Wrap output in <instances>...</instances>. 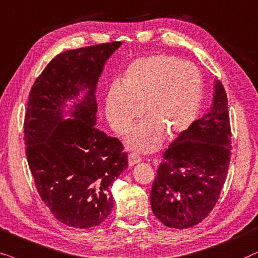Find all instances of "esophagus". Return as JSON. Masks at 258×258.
Instances as JSON below:
<instances>
[{"label": "esophagus", "mask_w": 258, "mask_h": 258, "mask_svg": "<svg viewBox=\"0 0 258 258\" xmlns=\"http://www.w3.org/2000/svg\"><path fill=\"white\" fill-rule=\"evenodd\" d=\"M142 160H143V158L137 153H131L128 156V165H130V166H133V165L140 163Z\"/></svg>", "instance_id": "esophagus-1"}]
</instances>
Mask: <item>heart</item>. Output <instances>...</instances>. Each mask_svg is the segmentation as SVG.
Wrapping results in <instances>:
<instances>
[{"label":"heart","instance_id":"1","mask_svg":"<svg viewBox=\"0 0 258 258\" xmlns=\"http://www.w3.org/2000/svg\"><path fill=\"white\" fill-rule=\"evenodd\" d=\"M203 80L190 62L169 54L136 60L127 68L121 87L112 86L106 94L105 112L109 125L120 136L132 131L144 115L147 118L133 133V149L151 152L164 136H180L197 118Z\"/></svg>","mask_w":258,"mask_h":258}]
</instances>
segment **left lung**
I'll return each mask as SVG.
<instances>
[{
	"mask_svg": "<svg viewBox=\"0 0 258 258\" xmlns=\"http://www.w3.org/2000/svg\"><path fill=\"white\" fill-rule=\"evenodd\" d=\"M231 156L228 98L216 81L210 112L195 120L164 152L157 170L151 207L164 225H197L212 211L224 186Z\"/></svg>",
	"mask_w": 258,
	"mask_h": 258,
	"instance_id": "left-lung-1",
	"label": "left lung"
}]
</instances>
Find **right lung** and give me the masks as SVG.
<instances>
[{
    "instance_id": "right-lung-1",
    "label": "right lung",
    "mask_w": 258,
    "mask_h": 258,
    "mask_svg": "<svg viewBox=\"0 0 258 258\" xmlns=\"http://www.w3.org/2000/svg\"><path fill=\"white\" fill-rule=\"evenodd\" d=\"M120 41L66 50L54 57L30 89L25 115L26 154L41 199L63 224L85 229L99 225L111 214L109 186L128 166L118 138L93 126L94 91L106 60ZM89 89L76 106L75 119L62 120L60 106Z\"/></svg>"
}]
</instances>
